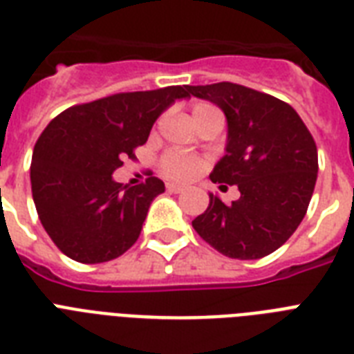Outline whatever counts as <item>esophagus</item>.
Listing matches in <instances>:
<instances>
[{
	"label": "esophagus",
	"instance_id": "1",
	"mask_svg": "<svg viewBox=\"0 0 354 354\" xmlns=\"http://www.w3.org/2000/svg\"><path fill=\"white\" fill-rule=\"evenodd\" d=\"M165 187L169 193H182V191H185V187H183V185H178V183H167Z\"/></svg>",
	"mask_w": 354,
	"mask_h": 354
}]
</instances>
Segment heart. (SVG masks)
I'll return each mask as SVG.
<instances>
[{
  "instance_id": "heart-1",
  "label": "heart",
  "mask_w": 354,
  "mask_h": 354,
  "mask_svg": "<svg viewBox=\"0 0 354 354\" xmlns=\"http://www.w3.org/2000/svg\"><path fill=\"white\" fill-rule=\"evenodd\" d=\"M216 110L209 102H196L193 104V115L198 113L211 112ZM160 167L163 174L171 180H189V178L196 176L202 169V160L198 156L189 154L183 150H167L165 154L161 156Z\"/></svg>"
}]
</instances>
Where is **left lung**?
Listing matches in <instances>:
<instances>
[{
	"instance_id": "1",
	"label": "left lung",
	"mask_w": 354,
	"mask_h": 354,
	"mask_svg": "<svg viewBox=\"0 0 354 354\" xmlns=\"http://www.w3.org/2000/svg\"><path fill=\"white\" fill-rule=\"evenodd\" d=\"M187 90L226 113V156L209 178L241 191L232 204L209 194L207 209L193 221L194 232L226 257H266L296 232L313 198L318 178L313 133L288 102L263 91L233 82Z\"/></svg>"
}]
</instances>
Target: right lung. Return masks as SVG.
Listing matches in <instances>:
<instances>
[{
    "instance_id": "obj_1",
    "label": "right lung",
    "mask_w": 354,
    "mask_h": 354,
    "mask_svg": "<svg viewBox=\"0 0 354 354\" xmlns=\"http://www.w3.org/2000/svg\"><path fill=\"white\" fill-rule=\"evenodd\" d=\"M183 97L187 86L124 91L75 104L47 124L32 152L30 189L41 226L64 255L106 263L133 246L165 185L149 174L122 187L112 174L122 160H136L160 113Z\"/></svg>"
}]
</instances>
